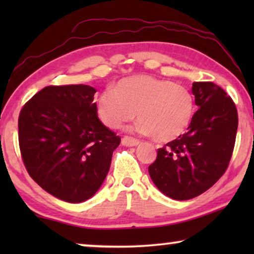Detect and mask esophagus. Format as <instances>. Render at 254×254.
Returning a JSON list of instances; mask_svg holds the SVG:
<instances>
[{
    "instance_id": "1",
    "label": "esophagus",
    "mask_w": 254,
    "mask_h": 254,
    "mask_svg": "<svg viewBox=\"0 0 254 254\" xmlns=\"http://www.w3.org/2000/svg\"><path fill=\"white\" fill-rule=\"evenodd\" d=\"M121 142H123V144L126 145V147H135V145H137L138 143H140V141L136 140V138L129 137V136L123 137Z\"/></svg>"
}]
</instances>
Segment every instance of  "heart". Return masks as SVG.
Returning a JSON list of instances; mask_svg holds the SVG:
<instances>
[{
  "instance_id": "heart-1",
  "label": "heart",
  "mask_w": 254,
  "mask_h": 254,
  "mask_svg": "<svg viewBox=\"0 0 254 254\" xmlns=\"http://www.w3.org/2000/svg\"><path fill=\"white\" fill-rule=\"evenodd\" d=\"M100 121L119 128L136 116L133 130L159 142L172 141L187 130L195 112L194 96L185 86L150 75L124 78L96 99Z\"/></svg>"
}]
</instances>
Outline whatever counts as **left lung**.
I'll return each instance as SVG.
<instances>
[{"label": "left lung", "mask_w": 254, "mask_h": 254, "mask_svg": "<svg viewBox=\"0 0 254 254\" xmlns=\"http://www.w3.org/2000/svg\"><path fill=\"white\" fill-rule=\"evenodd\" d=\"M197 110L185 134L157 150L148 171L171 199H193L209 190L227 170L238 127L235 103L213 82H194Z\"/></svg>", "instance_id": "1"}]
</instances>
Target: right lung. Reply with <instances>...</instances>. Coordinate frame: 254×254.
Returning a JSON list of instances; mask_svg holds the SVG:
<instances>
[{"instance_id":"add662e5","label":"right lung","mask_w":254,"mask_h":254,"mask_svg":"<svg viewBox=\"0 0 254 254\" xmlns=\"http://www.w3.org/2000/svg\"><path fill=\"white\" fill-rule=\"evenodd\" d=\"M92 86H46L20 111L18 138L34 182L62 201L79 203L105 180L120 137L98 119Z\"/></svg>"}]
</instances>
